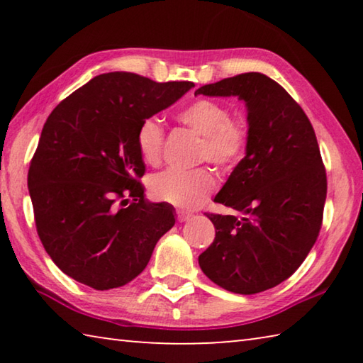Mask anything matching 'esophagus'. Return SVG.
Here are the masks:
<instances>
[{
  "label": "esophagus",
  "mask_w": 363,
  "mask_h": 363,
  "mask_svg": "<svg viewBox=\"0 0 363 363\" xmlns=\"http://www.w3.org/2000/svg\"><path fill=\"white\" fill-rule=\"evenodd\" d=\"M190 218H192V213L177 211V220H179V223H184V220H189Z\"/></svg>",
  "instance_id": "1"
}]
</instances>
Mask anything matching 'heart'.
<instances>
[{"label":"heart","instance_id":"heart-1","mask_svg":"<svg viewBox=\"0 0 363 363\" xmlns=\"http://www.w3.org/2000/svg\"><path fill=\"white\" fill-rule=\"evenodd\" d=\"M184 126L203 138L200 149L201 162H210L219 168H233L243 160L248 150L251 130L245 116L230 115V108L223 102L196 99L177 113ZM138 149L147 164L155 167L163 158L164 130L158 118L140 123ZM218 186L210 169L177 171L167 169L153 176L150 192L153 199L181 208H195Z\"/></svg>","mask_w":363,"mask_h":363}]
</instances>
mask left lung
Listing matches in <instances>:
<instances>
[{"instance_id": "8db88e82", "label": "left lung", "mask_w": 363, "mask_h": 363, "mask_svg": "<svg viewBox=\"0 0 363 363\" xmlns=\"http://www.w3.org/2000/svg\"><path fill=\"white\" fill-rule=\"evenodd\" d=\"M196 94L237 96L251 130L247 155L214 196L242 216L206 213L216 237L199 264L227 291H266L296 272L320 232L327 173L314 128L277 82L257 72L205 84Z\"/></svg>"}]
</instances>
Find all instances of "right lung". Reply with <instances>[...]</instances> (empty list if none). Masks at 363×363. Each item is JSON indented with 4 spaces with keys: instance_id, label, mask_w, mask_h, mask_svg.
Listing matches in <instances>:
<instances>
[{
    "instance_id": "obj_1",
    "label": "right lung",
    "mask_w": 363,
    "mask_h": 363,
    "mask_svg": "<svg viewBox=\"0 0 363 363\" xmlns=\"http://www.w3.org/2000/svg\"><path fill=\"white\" fill-rule=\"evenodd\" d=\"M190 88V82L104 73L48 116L28 192L43 247L73 280L94 290L130 284L174 225L173 208L145 199L136 136L140 123Z\"/></svg>"
}]
</instances>
